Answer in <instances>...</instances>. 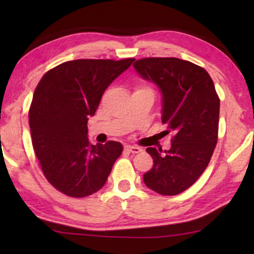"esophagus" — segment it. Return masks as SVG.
I'll use <instances>...</instances> for the list:
<instances>
[{"label": "esophagus", "instance_id": "obj_1", "mask_svg": "<svg viewBox=\"0 0 254 254\" xmlns=\"http://www.w3.org/2000/svg\"><path fill=\"white\" fill-rule=\"evenodd\" d=\"M124 150H127V152H131V153H139L142 151V149L139 147H134V145H126V147H124Z\"/></svg>", "mask_w": 254, "mask_h": 254}]
</instances>
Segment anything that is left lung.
Here are the masks:
<instances>
[{"mask_svg": "<svg viewBox=\"0 0 254 254\" xmlns=\"http://www.w3.org/2000/svg\"><path fill=\"white\" fill-rule=\"evenodd\" d=\"M141 78L161 93V121L171 133L169 150L147 148L153 167L147 187L173 196L186 190L208 166L217 143L220 98L204 68L179 58H144L134 63Z\"/></svg>", "mask_w": 254, "mask_h": 254, "instance_id": "obj_1", "label": "left lung"}]
</instances>
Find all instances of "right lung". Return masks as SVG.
<instances>
[{
  "label": "right lung",
  "instance_id": "add662e5",
  "mask_svg": "<svg viewBox=\"0 0 254 254\" xmlns=\"http://www.w3.org/2000/svg\"><path fill=\"white\" fill-rule=\"evenodd\" d=\"M134 60H71L38 84L29 111L33 149L45 177L63 194L85 197L100 190L121 156L117 141L91 143L87 121L105 89Z\"/></svg>",
  "mask_w": 254,
  "mask_h": 254
}]
</instances>
